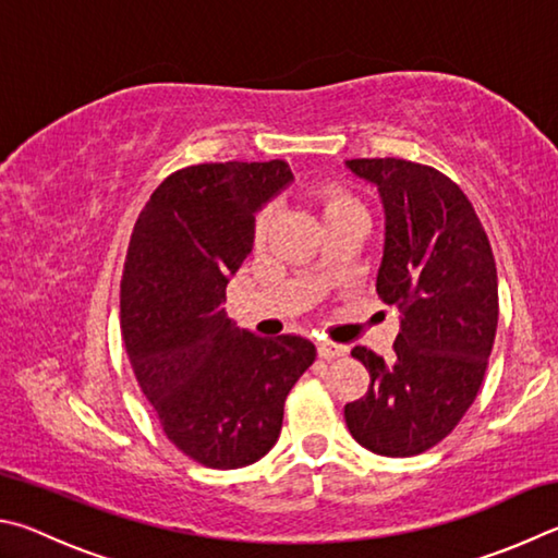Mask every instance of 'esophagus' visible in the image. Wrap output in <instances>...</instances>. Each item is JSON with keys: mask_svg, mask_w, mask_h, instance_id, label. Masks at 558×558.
<instances>
[{"mask_svg": "<svg viewBox=\"0 0 558 558\" xmlns=\"http://www.w3.org/2000/svg\"><path fill=\"white\" fill-rule=\"evenodd\" d=\"M316 350H318V357H324V360H336V357L348 355V348L340 343H333V340H318Z\"/></svg>", "mask_w": 558, "mask_h": 558, "instance_id": "34e87169", "label": "esophagus"}]
</instances>
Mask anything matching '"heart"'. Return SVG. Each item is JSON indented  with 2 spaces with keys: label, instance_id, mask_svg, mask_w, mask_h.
Returning <instances> with one entry per match:
<instances>
[{
  "label": "heart",
  "instance_id": "b5f03b06",
  "mask_svg": "<svg viewBox=\"0 0 558 558\" xmlns=\"http://www.w3.org/2000/svg\"><path fill=\"white\" fill-rule=\"evenodd\" d=\"M311 198H314L324 225L336 222V220H345V218H365L363 205H360L355 195L345 191L340 183L316 185V189L311 191ZM269 222H271V213L269 210L259 213L257 220H254V238L262 240L264 232H267V228H269Z\"/></svg>",
  "mask_w": 558,
  "mask_h": 558
}]
</instances>
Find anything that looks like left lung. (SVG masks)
I'll use <instances>...</instances> for the list:
<instances>
[{"label": "left lung", "instance_id": "8db88e82", "mask_svg": "<svg viewBox=\"0 0 558 558\" xmlns=\"http://www.w3.org/2000/svg\"><path fill=\"white\" fill-rule=\"evenodd\" d=\"M345 166L377 185V294L402 314L395 363L353 348L369 387L345 404V424L377 456H418L453 432L483 385L497 330L495 257L471 201L441 171L404 159Z\"/></svg>", "mask_w": 558, "mask_h": 558}]
</instances>
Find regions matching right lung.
<instances>
[{
    "label": "right lung",
    "instance_id": "add662e5",
    "mask_svg": "<svg viewBox=\"0 0 558 558\" xmlns=\"http://www.w3.org/2000/svg\"><path fill=\"white\" fill-rule=\"evenodd\" d=\"M294 181L289 163H198L151 193L126 250L120 316L126 355L163 434L218 471L271 451L284 402L316 360L301 336L234 328L225 287L254 242V213Z\"/></svg>",
    "mask_w": 558,
    "mask_h": 558
}]
</instances>
